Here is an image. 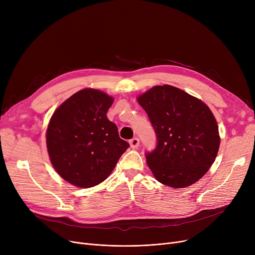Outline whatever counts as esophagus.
<instances>
[{
	"label": "esophagus",
	"mask_w": 255,
	"mask_h": 255,
	"mask_svg": "<svg viewBox=\"0 0 255 255\" xmlns=\"http://www.w3.org/2000/svg\"><path fill=\"white\" fill-rule=\"evenodd\" d=\"M129 143H130V146L132 149H136L137 146L139 145V139L137 138V137H134V138H132L130 141H129Z\"/></svg>",
	"instance_id": "esophagus-1"
}]
</instances>
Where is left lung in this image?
Here are the masks:
<instances>
[{"mask_svg":"<svg viewBox=\"0 0 255 255\" xmlns=\"http://www.w3.org/2000/svg\"><path fill=\"white\" fill-rule=\"evenodd\" d=\"M157 135L155 151L145 155L155 179L172 188L203 178L215 161L220 135L209 106L169 85L155 86L137 96Z\"/></svg>","mask_w":255,"mask_h":255,"instance_id":"8db88e82","label":"left lung"}]
</instances>
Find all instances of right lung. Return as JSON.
<instances>
[{"label": "right lung", "instance_id": "1", "mask_svg": "<svg viewBox=\"0 0 255 255\" xmlns=\"http://www.w3.org/2000/svg\"><path fill=\"white\" fill-rule=\"evenodd\" d=\"M114 98L87 88L65 100L46 130L50 162L59 175L78 188L94 187L109 176L129 148L106 113Z\"/></svg>", "mask_w": 255, "mask_h": 255}]
</instances>
